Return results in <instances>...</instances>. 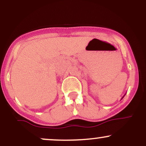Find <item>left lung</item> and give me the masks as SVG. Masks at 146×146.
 I'll use <instances>...</instances> for the list:
<instances>
[{
    "instance_id": "obj_1",
    "label": "left lung",
    "mask_w": 146,
    "mask_h": 146,
    "mask_svg": "<svg viewBox=\"0 0 146 146\" xmlns=\"http://www.w3.org/2000/svg\"><path fill=\"white\" fill-rule=\"evenodd\" d=\"M124 96H125V95H124ZM124 96H123V97H124ZM122 98H121V99H122Z\"/></svg>"
}]
</instances>
